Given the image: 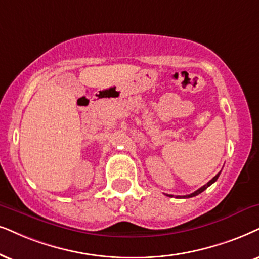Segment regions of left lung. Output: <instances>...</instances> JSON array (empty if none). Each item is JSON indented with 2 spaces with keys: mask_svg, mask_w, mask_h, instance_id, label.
<instances>
[{
  "mask_svg": "<svg viewBox=\"0 0 259 259\" xmlns=\"http://www.w3.org/2000/svg\"><path fill=\"white\" fill-rule=\"evenodd\" d=\"M220 173H221V172H219L218 175L215 176L214 178L211 179V181H209V182L207 183V184H205V185H203L202 188H199L198 190H196V191H195V192H192V194H190V195H186V196H176V197H177V198H190V197H194V196H197V195H199V194H201V192L204 191L205 189L209 188V186H210V185L212 184V183H215V182L218 181V178H219V176H220ZM166 196H168V197H173V195H166Z\"/></svg>",
  "mask_w": 259,
  "mask_h": 259,
  "instance_id": "obj_1",
  "label": "left lung"
}]
</instances>
